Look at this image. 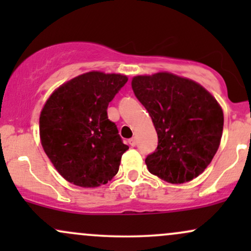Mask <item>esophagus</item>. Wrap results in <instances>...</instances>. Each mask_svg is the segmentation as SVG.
<instances>
[{
    "label": "esophagus",
    "mask_w": 251,
    "mask_h": 251,
    "mask_svg": "<svg viewBox=\"0 0 251 251\" xmlns=\"http://www.w3.org/2000/svg\"><path fill=\"white\" fill-rule=\"evenodd\" d=\"M128 143L131 146H135L137 145V139H135V138H131V139L128 140Z\"/></svg>",
    "instance_id": "obj_1"
}]
</instances>
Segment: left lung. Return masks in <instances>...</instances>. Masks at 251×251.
Masks as SVG:
<instances>
[{"label":"left lung","instance_id":"8db88e82","mask_svg":"<svg viewBox=\"0 0 251 251\" xmlns=\"http://www.w3.org/2000/svg\"><path fill=\"white\" fill-rule=\"evenodd\" d=\"M132 89L158 134L145 159L149 171L172 184L198 177L220 148L224 117L217 100L194 80L166 72L134 76Z\"/></svg>","mask_w":251,"mask_h":251}]
</instances>
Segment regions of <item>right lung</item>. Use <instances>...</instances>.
Instances as JSON below:
<instances>
[{
  "label": "right lung",
  "instance_id": "obj_1",
  "mask_svg": "<svg viewBox=\"0 0 251 251\" xmlns=\"http://www.w3.org/2000/svg\"><path fill=\"white\" fill-rule=\"evenodd\" d=\"M122 74L88 72L51 93L40 114L46 154L66 180L97 188L118 174L128 146L108 119V103L127 82Z\"/></svg>",
  "mask_w": 251,
  "mask_h": 251
}]
</instances>
